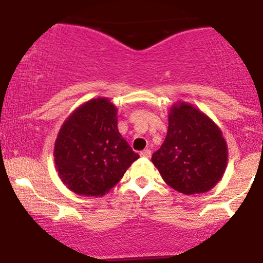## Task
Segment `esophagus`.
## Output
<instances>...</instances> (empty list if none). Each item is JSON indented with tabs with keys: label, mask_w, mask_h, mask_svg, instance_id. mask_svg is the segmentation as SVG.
Returning <instances> with one entry per match:
<instances>
[{
	"label": "esophagus",
	"mask_w": 263,
	"mask_h": 263,
	"mask_svg": "<svg viewBox=\"0 0 263 263\" xmlns=\"http://www.w3.org/2000/svg\"><path fill=\"white\" fill-rule=\"evenodd\" d=\"M140 155H141V157H144V158H148V157H151V151L148 148H146V149L142 151Z\"/></svg>",
	"instance_id": "obj_1"
}]
</instances>
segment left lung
Masks as SVG:
<instances>
[{
  "instance_id": "left-lung-1",
  "label": "left lung",
  "mask_w": 263,
  "mask_h": 263,
  "mask_svg": "<svg viewBox=\"0 0 263 263\" xmlns=\"http://www.w3.org/2000/svg\"><path fill=\"white\" fill-rule=\"evenodd\" d=\"M221 128L194 105L177 101L168 112V131L152 163L171 188L186 195L206 193L228 167Z\"/></svg>"
}]
</instances>
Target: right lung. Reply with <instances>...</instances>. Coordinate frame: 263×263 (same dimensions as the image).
Listing matches in <instances>:
<instances>
[{
  "label": "right lung",
  "instance_id": "add662e5",
  "mask_svg": "<svg viewBox=\"0 0 263 263\" xmlns=\"http://www.w3.org/2000/svg\"><path fill=\"white\" fill-rule=\"evenodd\" d=\"M54 163L63 184L84 197H102L140 158L117 127V106L90 99L66 117L54 142Z\"/></svg>",
  "mask_w": 263,
  "mask_h": 263
}]
</instances>
